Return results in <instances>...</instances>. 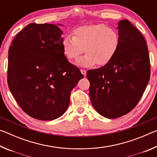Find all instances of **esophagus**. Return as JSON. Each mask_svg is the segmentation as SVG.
<instances>
[{
    "label": "esophagus",
    "instance_id": "esophagus-1",
    "mask_svg": "<svg viewBox=\"0 0 157 157\" xmlns=\"http://www.w3.org/2000/svg\"><path fill=\"white\" fill-rule=\"evenodd\" d=\"M80 71H81V73H82V75H83L84 76L86 75V70H84V69H81Z\"/></svg>",
    "mask_w": 157,
    "mask_h": 157
}]
</instances>
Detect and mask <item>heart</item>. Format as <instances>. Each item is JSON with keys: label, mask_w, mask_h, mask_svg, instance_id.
Here are the masks:
<instances>
[{"label": "heart", "mask_w": 157, "mask_h": 157, "mask_svg": "<svg viewBox=\"0 0 157 157\" xmlns=\"http://www.w3.org/2000/svg\"><path fill=\"white\" fill-rule=\"evenodd\" d=\"M120 45V36L116 30L104 24L85 25L77 28L73 36L63 37L62 49L66 57L72 61L84 52L86 54L78 59L80 67L104 66L115 57Z\"/></svg>", "instance_id": "heart-1"}]
</instances>
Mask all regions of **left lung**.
Instances as JSON below:
<instances>
[{
	"label": "left lung",
	"instance_id": "1",
	"mask_svg": "<svg viewBox=\"0 0 157 157\" xmlns=\"http://www.w3.org/2000/svg\"><path fill=\"white\" fill-rule=\"evenodd\" d=\"M120 45L107 64L86 73L89 96L101 116L117 118L136 107L150 77V63L145 39L128 20L118 23Z\"/></svg>",
	"mask_w": 157,
	"mask_h": 157
}]
</instances>
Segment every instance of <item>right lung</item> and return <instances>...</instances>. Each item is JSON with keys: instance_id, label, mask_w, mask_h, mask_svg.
I'll list each match as a JSON object with an SVG mask.
<instances>
[{"instance_id": "right-lung-1", "label": "right lung", "mask_w": 157, "mask_h": 157, "mask_svg": "<svg viewBox=\"0 0 157 157\" xmlns=\"http://www.w3.org/2000/svg\"><path fill=\"white\" fill-rule=\"evenodd\" d=\"M62 33L57 25L30 23L9 48V89L23 111L37 120L62 116L70 103L71 91L84 78L66 59Z\"/></svg>"}]
</instances>
